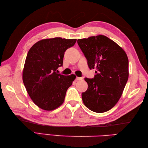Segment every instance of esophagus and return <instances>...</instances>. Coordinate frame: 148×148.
Masks as SVG:
<instances>
[{"instance_id": "34e87169", "label": "esophagus", "mask_w": 148, "mask_h": 148, "mask_svg": "<svg viewBox=\"0 0 148 148\" xmlns=\"http://www.w3.org/2000/svg\"><path fill=\"white\" fill-rule=\"evenodd\" d=\"M82 79H83V77H76L77 81H80V80H82Z\"/></svg>"}]
</instances>
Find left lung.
<instances>
[{
    "instance_id": "left-lung-1",
    "label": "left lung",
    "mask_w": 148,
    "mask_h": 148,
    "mask_svg": "<svg viewBox=\"0 0 148 148\" xmlns=\"http://www.w3.org/2000/svg\"><path fill=\"white\" fill-rule=\"evenodd\" d=\"M77 44L90 69H96L92 79L84 78L88 89L82 93L84 104L91 111L104 112L114 107L128 78V59L120 46L102 35L78 39Z\"/></svg>"
}]
</instances>
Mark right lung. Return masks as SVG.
Listing matches in <instances>:
<instances>
[{
    "instance_id": "obj_1",
    "label": "right lung",
    "mask_w": 148,
    "mask_h": 148,
    "mask_svg": "<svg viewBox=\"0 0 148 148\" xmlns=\"http://www.w3.org/2000/svg\"><path fill=\"white\" fill-rule=\"evenodd\" d=\"M76 39L61 37L40 40L27 53L23 71V81L33 102L40 109L52 111L64 101L66 92L76 79L74 74H57L63 65L65 51Z\"/></svg>"
}]
</instances>
